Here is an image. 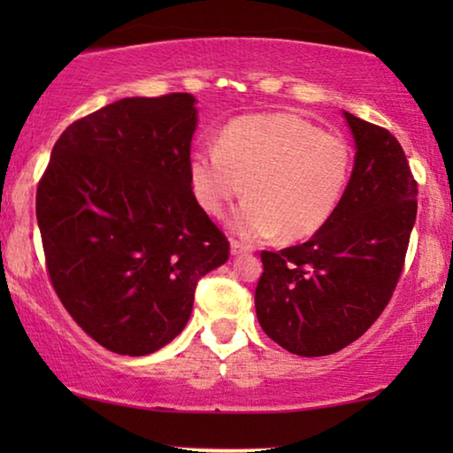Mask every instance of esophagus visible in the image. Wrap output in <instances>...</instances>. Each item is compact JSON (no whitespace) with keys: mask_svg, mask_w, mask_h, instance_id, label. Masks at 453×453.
I'll return each instance as SVG.
<instances>
[{"mask_svg":"<svg viewBox=\"0 0 453 453\" xmlns=\"http://www.w3.org/2000/svg\"><path fill=\"white\" fill-rule=\"evenodd\" d=\"M231 253H233V256H243V253H251V247L245 245L243 241L233 239L231 241Z\"/></svg>","mask_w":453,"mask_h":453,"instance_id":"1","label":"esophagus"}]
</instances>
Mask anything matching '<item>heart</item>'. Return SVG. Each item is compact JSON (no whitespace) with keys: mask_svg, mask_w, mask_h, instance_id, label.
<instances>
[{"mask_svg":"<svg viewBox=\"0 0 453 453\" xmlns=\"http://www.w3.org/2000/svg\"><path fill=\"white\" fill-rule=\"evenodd\" d=\"M349 177L346 142L288 113L234 119L216 148L189 157L191 189L210 216L220 219L243 191L250 196L231 219L247 241L311 237L336 212Z\"/></svg>","mask_w":453,"mask_h":453,"instance_id":"b5f03b06","label":"heart"}]
</instances>
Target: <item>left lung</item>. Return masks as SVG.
<instances>
[{
	"label": "left lung",
	"instance_id": "1",
	"mask_svg": "<svg viewBox=\"0 0 453 453\" xmlns=\"http://www.w3.org/2000/svg\"><path fill=\"white\" fill-rule=\"evenodd\" d=\"M357 157L330 220L301 245L262 251L256 313L299 357H326L361 338L398 284L417 220L418 183L386 127L344 113Z\"/></svg>",
	"mask_w": 453,
	"mask_h": 453
}]
</instances>
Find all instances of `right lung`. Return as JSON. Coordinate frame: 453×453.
<instances>
[{"label": "right lung", "instance_id": "1", "mask_svg": "<svg viewBox=\"0 0 453 453\" xmlns=\"http://www.w3.org/2000/svg\"><path fill=\"white\" fill-rule=\"evenodd\" d=\"M196 98H121L73 121L36 188L49 280L92 340L117 355L163 349L188 324L197 280L228 239L189 181Z\"/></svg>", "mask_w": 453, "mask_h": 453}]
</instances>
